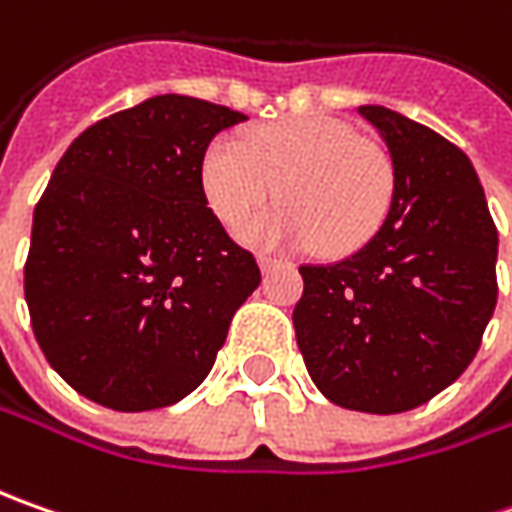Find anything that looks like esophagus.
Returning <instances> with one entry per match:
<instances>
[{"label":"esophagus","mask_w":512,"mask_h":512,"mask_svg":"<svg viewBox=\"0 0 512 512\" xmlns=\"http://www.w3.org/2000/svg\"><path fill=\"white\" fill-rule=\"evenodd\" d=\"M287 262H282V259H273V256H259V267L265 270V273H270V270H276V267H285Z\"/></svg>","instance_id":"1"}]
</instances>
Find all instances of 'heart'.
<instances>
[{
  "label": "heart",
  "mask_w": 512,
  "mask_h": 512,
  "mask_svg": "<svg viewBox=\"0 0 512 512\" xmlns=\"http://www.w3.org/2000/svg\"><path fill=\"white\" fill-rule=\"evenodd\" d=\"M202 190L227 230L265 210L279 190L282 210L245 227L262 247H307L330 256L364 247L393 202V165L382 145L327 116L282 119L247 133L245 142L216 139L202 156Z\"/></svg>",
  "instance_id": "obj_1"
}]
</instances>
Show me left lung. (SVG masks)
Here are the masks:
<instances>
[{"label": "left lung", "instance_id": "obj_1", "mask_svg": "<svg viewBox=\"0 0 512 512\" xmlns=\"http://www.w3.org/2000/svg\"><path fill=\"white\" fill-rule=\"evenodd\" d=\"M359 113L390 153V213L353 256L299 267L293 325L330 402L387 416L430 402L473 362L499 296V233L464 150L382 105Z\"/></svg>", "mask_w": 512, "mask_h": 512}]
</instances>
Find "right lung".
I'll return each mask as SVG.
<instances>
[{
  "instance_id": "obj_1",
  "label": "right lung",
  "mask_w": 512,
  "mask_h": 512,
  "mask_svg": "<svg viewBox=\"0 0 512 512\" xmlns=\"http://www.w3.org/2000/svg\"><path fill=\"white\" fill-rule=\"evenodd\" d=\"M245 113L165 93L73 139L33 210L25 299L50 367L142 413L205 382L262 273L202 190V156Z\"/></svg>"
}]
</instances>
